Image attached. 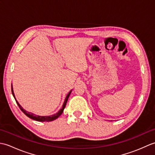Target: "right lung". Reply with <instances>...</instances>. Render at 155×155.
I'll return each mask as SVG.
<instances>
[{"label":"right lung","instance_id":"1","mask_svg":"<svg viewBox=\"0 0 155 155\" xmlns=\"http://www.w3.org/2000/svg\"><path fill=\"white\" fill-rule=\"evenodd\" d=\"M11 90H12V93L13 97H14L15 99V101L16 102V103H17L18 107L20 108V109H21L23 112V113H25V114L27 115L28 117H29L30 118H32V119H33L35 120L40 121V122H50V121H52V120H54L55 119H57V118L59 116H60V115H61V114L62 113V112H63L64 108L66 107V104H67L68 98L69 96H70V94L71 93V91H71L68 93V94L67 95V97H66L64 102V103H63V105H62V108H61V109L59 110V111L57 113H56V114H54L53 115H51V116H45L44 117V116H38V115H36V114H35L33 113H30V112H28L27 110H25L24 108H23L21 106V105H20V104L18 103V101H16V98H15V94H14V91H13V89H12V85H11Z\"/></svg>","mask_w":155,"mask_h":155}]
</instances>
